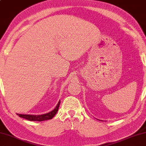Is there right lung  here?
I'll use <instances>...</instances> for the list:
<instances>
[{
  "label": "right lung",
  "instance_id": "1",
  "mask_svg": "<svg viewBox=\"0 0 146 146\" xmlns=\"http://www.w3.org/2000/svg\"><path fill=\"white\" fill-rule=\"evenodd\" d=\"M60 100L58 102V103L56 106V107L51 111L50 112L47 113L42 114V115H29V114H19L17 113L19 117H22L23 119H27V120L31 121H43L48 119H52L54 117V115L58 112V109L60 107Z\"/></svg>",
  "mask_w": 146,
  "mask_h": 146
}]
</instances>
